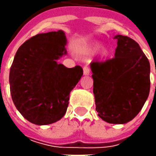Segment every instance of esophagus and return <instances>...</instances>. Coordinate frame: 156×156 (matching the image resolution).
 <instances>
[{
  "label": "esophagus",
  "instance_id": "esophagus-1",
  "mask_svg": "<svg viewBox=\"0 0 156 156\" xmlns=\"http://www.w3.org/2000/svg\"><path fill=\"white\" fill-rule=\"evenodd\" d=\"M83 74H84V75H89V74H90V69H89V68L84 67L83 68Z\"/></svg>",
  "mask_w": 156,
  "mask_h": 156
}]
</instances>
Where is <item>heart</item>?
I'll return each instance as SVG.
<instances>
[{
	"instance_id": "heart-1",
	"label": "heart",
	"mask_w": 156,
	"mask_h": 156,
	"mask_svg": "<svg viewBox=\"0 0 156 156\" xmlns=\"http://www.w3.org/2000/svg\"><path fill=\"white\" fill-rule=\"evenodd\" d=\"M101 45L100 43H94L93 45H91L89 47V48L87 49V53L88 54H94L95 52L98 51V55H99L100 57L101 58H106V57L108 56L109 55V50L108 49V48L106 47H100Z\"/></svg>"
}]
</instances>
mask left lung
Segmentation results:
<instances>
[{"instance_id": "left-lung-1", "label": "left lung", "mask_w": 156, "mask_h": 156, "mask_svg": "<svg viewBox=\"0 0 156 156\" xmlns=\"http://www.w3.org/2000/svg\"><path fill=\"white\" fill-rule=\"evenodd\" d=\"M115 57L92 62L93 93L100 118L112 124H125L141 110L150 90V64L139 44L117 34Z\"/></svg>"}]
</instances>
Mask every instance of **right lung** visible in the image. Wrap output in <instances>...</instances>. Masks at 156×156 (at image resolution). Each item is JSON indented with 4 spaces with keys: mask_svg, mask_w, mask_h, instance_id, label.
<instances>
[{
    "mask_svg": "<svg viewBox=\"0 0 156 156\" xmlns=\"http://www.w3.org/2000/svg\"><path fill=\"white\" fill-rule=\"evenodd\" d=\"M67 42L62 30L38 34L15 54L9 72L10 94L17 110L34 124L61 120L70 92L83 75L80 66L69 69L57 62L67 55Z\"/></svg>",
    "mask_w": 156,
    "mask_h": 156,
    "instance_id": "add662e5",
    "label": "right lung"
}]
</instances>
